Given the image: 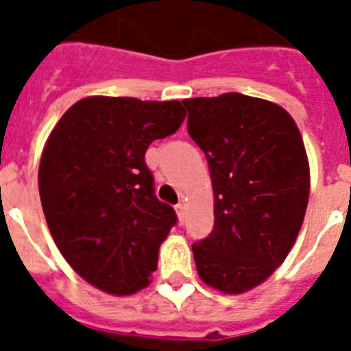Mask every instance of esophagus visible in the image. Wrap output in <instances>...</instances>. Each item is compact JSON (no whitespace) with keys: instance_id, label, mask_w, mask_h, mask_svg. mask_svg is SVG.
<instances>
[{"instance_id":"obj_1","label":"esophagus","mask_w":351,"mask_h":351,"mask_svg":"<svg viewBox=\"0 0 351 351\" xmlns=\"http://www.w3.org/2000/svg\"><path fill=\"white\" fill-rule=\"evenodd\" d=\"M176 215H178V222L184 224V220H186V206H184V204H178V206H176Z\"/></svg>"}]
</instances>
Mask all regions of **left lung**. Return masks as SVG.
I'll list each match as a JSON object with an SVG mask.
<instances>
[{"instance_id":"obj_1","label":"left lung","mask_w":351,"mask_h":351,"mask_svg":"<svg viewBox=\"0 0 351 351\" xmlns=\"http://www.w3.org/2000/svg\"><path fill=\"white\" fill-rule=\"evenodd\" d=\"M182 104L215 195L213 231L193 244L197 271L222 293H244L282 264L297 240L310 197L304 142L273 101L226 93Z\"/></svg>"}]
</instances>
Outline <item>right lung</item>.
<instances>
[{"instance_id":"obj_1","label":"right lung","mask_w":351,"mask_h":351,"mask_svg":"<svg viewBox=\"0 0 351 351\" xmlns=\"http://www.w3.org/2000/svg\"><path fill=\"white\" fill-rule=\"evenodd\" d=\"M186 118L178 100L89 96L52 129L38 186L47 226L80 277L111 295L147 288L175 209L154 195L145 151Z\"/></svg>"}]
</instances>
